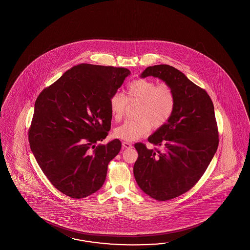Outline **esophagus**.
I'll use <instances>...</instances> for the list:
<instances>
[{"label": "esophagus", "instance_id": "obj_1", "mask_svg": "<svg viewBox=\"0 0 250 250\" xmlns=\"http://www.w3.org/2000/svg\"><path fill=\"white\" fill-rule=\"evenodd\" d=\"M123 146L124 148H130V147H132V144L124 141L123 142Z\"/></svg>", "mask_w": 250, "mask_h": 250}]
</instances>
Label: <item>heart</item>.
Listing matches in <instances>:
<instances>
[{"label": "heart", "instance_id": "obj_1", "mask_svg": "<svg viewBox=\"0 0 250 250\" xmlns=\"http://www.w3.org/2000/svg\"><path fill=\"white\" fill-rule=\"evenodd\" d=\"M129 104H139L137 121H127L115 127V138L125 141H135L146 136L151 125L155 128L164 126L170 120L175 107V96L170 85H156L148 80H134L127 85L125 97L114 94L109 102L111 115L114 121L123 119Z\"/></svg>", "mask_w": 250, "mask_h": 250}]
</instances>
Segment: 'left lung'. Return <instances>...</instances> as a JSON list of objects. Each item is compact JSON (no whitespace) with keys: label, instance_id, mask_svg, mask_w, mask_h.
I'll use <instances>...</instances> for the list:
<instances>
[{"label":"left lung","instance_id":"obj_1","mask_svg":"<svg viewBox=\"0 0 250 250\" xmlns=\"http://www.w3.org/2000/svg\"><path fill=\"white\" fill-rule=\"evenodd\" d=\"M151 76L170 85L175 107L170 120L148 138L162 150L135 144L138 158L133 172L144 193L166 201L189 190L202 177L217 150V125L210 96L184 73L161 64L147 67L140 78Z\"/></svg>","mask_w":250,"mask_h":250}]
</instances>
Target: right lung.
I'll list each match as a JSON object with an SVG mask.
<instances>
[{"label": "right lung", "instance_id": "1", "mask_svg": "<svg viewBox=\"0 0 250 250\" xmlns=\"http://www.w3.org/2000/svg\"><path fill=\"white\" fill-rule=\"evenodd\" d=\"M129 75L125 68L79 64L38 96L30 148L44 175L64 195L83 198L104 185L108 164L122 143L117 138L96 147V143L108 135L109 102Z\"/></svg>", "mask_w": 250, "mask_h": 250}]
</instances>
